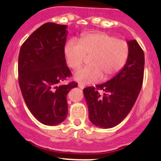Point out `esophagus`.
<instances>
[{
  "mask_svg": "<svg viewBox=\"0 0 161 161\" xmlns=\"http://www.w3.org/2000/svg\"><path fill=\"white\" fill-rule=\"evenodd\" d=\"M78 86H79L80 89H82H82L85 88V86H84L83 84H81V83H79V85H78Z\"/></svg>",
  "mask_w": 161,
  "mask_h": 161,
  "instance_id": "esophagus-1",
  "label": "esophagus"
}]
</instances>
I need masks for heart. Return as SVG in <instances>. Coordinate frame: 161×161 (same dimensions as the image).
Segmentation results:
<instances>
[{
  "mask_svg": "<svg viewBox=\"0 0 161 161\" xmlns=\"http://www.w3.org/2000/svg\"><path fill=\"white\" fill-rule=\"evenodd\" d=\"M129 53L125 41L103 32L82 36L79 43L70 40L64 47V58L71 69H79L86 56H90L91 65L79 69L74 75V79L82 84L93 83L102 76L107 79L116 75L125 64Z\"/></svg>",
  "mask_w": 161,
  "mask_h": 161,
  "instance_id": "obj_1",
  "label": "heart"
}]
</instances>
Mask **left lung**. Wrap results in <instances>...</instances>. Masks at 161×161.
Wrapping results in <instances>:
<instances>
[{"label": "left lung", "mask_w": 161, "mask_h": 161, "mask_svg": "<svg viewBox=\"0 0 161 161\" xmlns=\"http://www.w3.org/2000/svg\"><path fill=\"white\" fill-rule=\"evenodd\" d=\"M127 43L129 57L119 73L105 83L83 90L90 121L103 129L114 127L126 118L142 88L144 52L136 40ZM98 90L103 91L104 95H100Z\"/></svg>", "instance_id": "left-lung-1"}]
</instances>
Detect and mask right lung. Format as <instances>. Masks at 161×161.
I'll list each match as a JSON object with an SVG mask.
<instances>
[{"label":"right lung","mask_w":161,"mask_h":161,"mask_svg":"<svg viewBox=\"0 0 161 161\" xmlns=\"http://www.w3.org/2000/svg\"><path fill=\"white\" fill-rule=\"evenodd\" d=\"M67 25L47 22L34 31L19 55V83L25 103L42 124L55 125L68 115L67 94L78 83L61 82L71 75L64 47Z\"/></svg>","instance_id":"obj_1"}]
</instances>
